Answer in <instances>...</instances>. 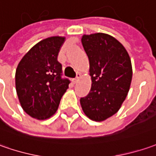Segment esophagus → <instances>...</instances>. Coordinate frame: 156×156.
<instances>
[{"label":"esophagus","instance_id":"1","mask_svg":"<svg viewBox=\"0 0 156 156\" xmlns=\"http://www.w3.org/2000/svg\"><path fill=\"white\" fill-rule=\"evenodd\" d=\"M81 76H82V74H81V73H77V77H76V78H73V83H77L78 80H79V78H81Z\"/></svg>","mask_w":156,"mask_h":156}]
</instances>
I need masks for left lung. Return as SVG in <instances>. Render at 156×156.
I'll return each instance as SVG.
<instances>
[{"instance_id": "obj_1", "label": "left lung", "mask_w": 156, "mask_h": 156, "mask_svg": "<svg viewBox=\"0 0 156 156\" xmlns=\"http://www.w3.org/2000/svg\"><path fill=\"white\" fill-rule=\"evenodd\" d=\"M81 42L89 58L91 88L80 105L90 120L105 121L126 98L133 75L131 60L125 47L107 34H83Z\"/></svg>"}]
</instances>
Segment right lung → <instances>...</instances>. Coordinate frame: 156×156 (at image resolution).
Here are the masks:
<instances>
[{
  "label": "right lung",
  "mask_w": 156,
  "mask_h": 156,
  "mask_svg": "<svg viewBox=\"0 0 156 156\" xmlns=\"http://www.w3.org/2000/svg\"><path fill=\"white\" fill-rule=\"evenodd\" d=\"M66 37L52 36L40 41L25 54L15 73V88L25 112L38 120L56 113L70 81L61 78L58 55Z\"/></svg>",
  "instance_id": "1"
}]
</instances>
